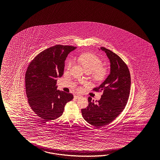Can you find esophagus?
I'll return each mask as SVG.
<instances>
[{"instance_id":"1","label":"esophagus","mask_w":160,"mask_h":160,"mask_svg":"<svg viewBox=\"0 0 160 160\" xmlns=\"http://www.w3.org/2000/svg\"><path fill=\"white\" fill-rule=\"evenodd\" d=\"M81 97V96L80 95H75L74 97L75 98H80V97Z\"/></svg>"}]
</instances>
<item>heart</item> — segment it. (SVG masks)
Segmentation results:
<instances>
[{
	"instance_id": "1",
	"label": "heart",
	"mask_w": 160,
	"mask_h": 160,
	"mask_svg": "<svg viewBox=\"0 0 160 160\" xmlns=\"http://www.w3.org/2000/svg\"><path fill=\"white\" fill-rule=\"evenodd\" d=\"M78 60L82 64L86 72H93V78L97 81H102L106 78L108 70L105 66H102V60L96 55L92 53H85L82 54ZM72 62L68 61L67 68L69 69L71 68Z\"/></svg>"
}]
</instances>
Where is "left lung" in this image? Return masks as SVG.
<instances>
[{
  "label": "left lung",
  "mask_w": 160,
  "mask_h": 160,
  "mask_svg": "<svg viewBox=\"0 0 160 160\" xmlns=\"http://www.w3.org/2000/svg\"><path fill=\"white\" fill-rule=\"evenodd\" d=\"M110 60V74L94 91L102 92L100 100L94 102L88 98V106L82 109L84 119L97 128L115 120L124 109L130 92V73L125 62L117 54L104 47L100 48Z\"/></svg>",
  "instance_id": "8db88e82"
}]
</instances>
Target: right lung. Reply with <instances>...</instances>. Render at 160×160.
<instances>
[{
    "label": "right lung",
    "mask_w": 160,
    "mask_h": 160,
    "mask_svg": "<svg viewBox=\"0 0 160 160\" xmlns=\"http://www.w3.org/2000/svg\"><path fill=\"white\" fill-rule=\"evenodd\" d=\"M76 48L56 45L38 54L30 63L25 74V87L29 106L43 119L51 121L63 114L73 95L57 90L56 78L63 76L68 54Z\"/></svg>",
    "instance_id": "right-lung-1"
}]
</instances>
